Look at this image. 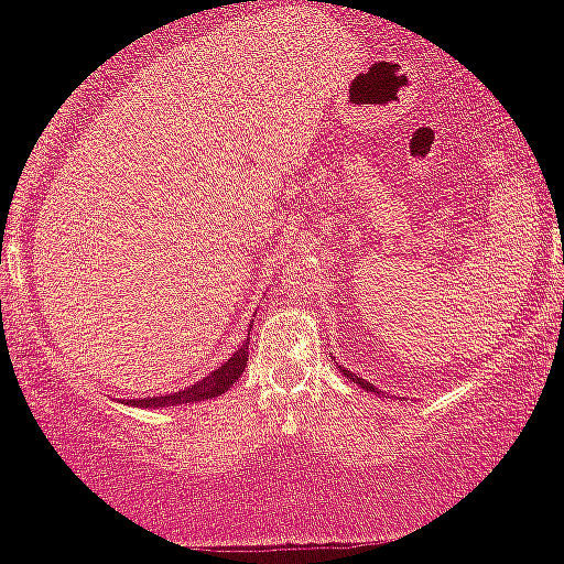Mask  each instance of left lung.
<instances>
[{
    "mask_svg": "<svg viewBox=\"0 0 564 564\" xmlns=\"http://www.w3.org/2000/svg\"><path fill=\"white\" fill-rule=\"evenodd\" d=\"M345 377H347L349 381H355V384H360V387H364V390H371V392H377V390H373V387H371V384H368V381H366V379L355 377V373H349V371H345Z\"/></svg>",
    "mask_w": 564,
    "mask_h": 564,
    "instance_id": "left-lung-1",
    "label": "left lung"
}]
</instances>
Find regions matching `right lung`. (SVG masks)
Instances as JSON below:
<instances>
[{"instance_id": "1", "label": "right lung", "mask_w": 564, "mask_h": 564, "mask_svg": "<svg viewBox=\"0 0 564 564\" xmlns=\"http://www.w3.org/2000/svg\"><path fill=\"white\" fill-rule=\"evenodd\" d=\"M246 360H249V339H246L243 345L236 349V355H232L230 360H225V364L219 366L215 373H209V377H206V379L196 381V384L187 387V390H183V392H172V394H164V398L129 400V403H132V405H140V408H166V405L196 403V400H209V398H217V394L228 392L230 387L236 384V379L241 377V373H243Z\"/></svg>"}]
</instances>
